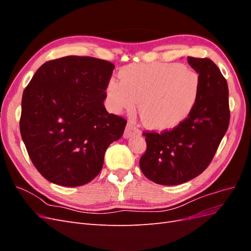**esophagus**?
Here are the masks:
<instances>
[{
    "instance_id": "1",
    "label": "esophagus",
    "mask_w": 251,
    "mask_h": 251,
    "mask_svg": "<svg viewBox=\"0 0 251 251\" xmlns=\"http://www.w3.org/2000/svg\"><path fill=\"white\" fill-rule=\"evenodd\" d=\"M135 134H141V133L132 124H127L126 126L125 133H124V137L127 139V138L132 137V136H134Z\"/></svg>"
}]
</instances>
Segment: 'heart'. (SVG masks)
Wrapping results in <instances>:
<instances>
[{
  "mask_svg": "<svg viewBox=\"0 0 251 251\" xmlns=\"http://www.w3.org/2000/svg\"><path fill=\"white\" fill-rule=\"evenodd\" d=\"M200 90L199 74L192 68L169 63L133 64L119 71V80H110L107 100L115 113L132 112L139 102L143 123L164 131L191 115Z\"/></svg>",
  "mask_w": 251,
  "mask_h": 251,
  "instance_id": "obj_1",
  "label": "heart"
}]
</instances>
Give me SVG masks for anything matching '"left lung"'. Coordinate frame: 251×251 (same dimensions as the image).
<instances>
[{
    "mask_svg": "<svg viewBox=\"0 0 251 251\" xmlns=\"http://www.w3.org/2000/svg\"><path fill=\"white\" fill-rule=\"evenodd\" d=\"M199 74L198 102L183 123L160 134L144 132L147 151L139 165L144 176L161 185H178L196 178L207 168L228 128V86L209 58L188 56Z\"/></svg>",
    "mask_w": 251,
    "mask_h": 251,
    "instance_id": "8db88e82",
    "label": "left lung"
}]
</instances>
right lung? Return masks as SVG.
Here are the masks:
<instances>
[{
  "mask_svg": "<svg viewBox=\"0 0 251 251\" xmlns=\"http://www.w3.org/2000/svg\"><path fill=\"white\" fill-rule=\"evenodd\" d=\"M108 60L65 56L40 67L22 97L20 131L36 170L52 183L80 186L93 180L126 120L105 110L114 70Z\"/></svg>",
  "mask_w": 251,
  "mask_h": 251,
  "instance_id": "add662e5",
  "label": "right lung"
}]
</instances>
